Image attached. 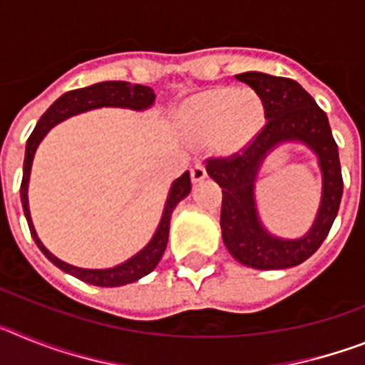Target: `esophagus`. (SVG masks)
Returning a JSON list of instances; mask_svg holds the SVG:
<instances>
[{"label": "esophagus", "instance_id": "1", "mask_svg": "<svg viewBox=\"0 0 365 365\" xmlns=\"http://www.w3.org/2000/svg\"><path fill=\"white\" fill-rule=\"evenodd\" d=\"M190 175H192V182L193 185H197V182H201L202 179L206 177V170H205V164L202 163H195L192 166V170H190Z\"/></svg>", "mask_w": 365, "mask_h": 365}]
</instances>
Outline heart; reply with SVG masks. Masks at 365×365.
I'll list each match as a JSON object with an SVG mask.
<instances>
[{"label": "heart", "instance_id": "obj_1", "mask_svg": "<svg viewBox=\"0 0 365 365\" xmlns=\"http://www.w3.org/2000/svg\"><path fill=\"white\" fill-rule=\"evenodd\" d=\"M265 108L250 89L217 87L195 95L180 111V130L192 143H206L221 153H235L263 128Z\"/></svg>", "mask_w": 365, "mask_h": 365}]
</instances>
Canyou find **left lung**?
<instances>
[{"label": "left lung", "mask_w": 365, "mask_h": 365, "mask_svg": "<svg viewBox=\"0 0 365 365\" xmlns=\"http://www.w3.org/2000/svg\"><path fill=\"white\" fill-rule=\"evenodd\" d=\"M250 86L265 108V125L237 153L210 157L206 172L222 188L221 232L225 247L235 259L259 270L291 269L320 248L338 214L344 192L338 146L324 109L298 82L265 73L235 74ZM298 140L319 157L322 170V202L312 230L299 240L269 235L255 210L253 185L257 170L278 143Z\"/></svg>", "instance_id": "obj_1"}]
</instances>
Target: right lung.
I'll use <instances>...</instances> for the list:
<instances>
[{"instance_id":"1","label":"right lung","mask_w":365,"mask_h":365,"mask_svg":"<svg viewBox=\"0 0 365 365\" xmlns=\"http://www.w3.org/2000/svg\"><path fill=\"white\" fill-rule=\"evenodd\" d=\"M155 102V93L151 87L140 86V83H130V82H100L93 83L89 87H82V89H74V91L66 93L51 106L47 111L41 115L38 120L36 128L31 133L27 140V148H25V160H24V179H21V205H24L25 217L29 222V230H31L32 240L38 245L41 252L49 261H53L58 269H62L63 272L71 274L74 278L82 279L86 283H91L96 287H120L125 283H133L137 279L144 278L146 274H150L155 267L159 265L160 257H163L164 250H166L168 234H170V219H172L175 206L179 201L186 197L192 190V180H190V172H185L179 179L173 180L170 195L164 205L163 219H160L157 232L151 237L150 243L130 257L128 261L120 263V265L113 267V269H80V267H73L66 261L58 259L56 256L43 247V243L38 237L34 225H32L31 212H29V199H27V188H29V177H31V166L34 153H36L38 144L41 143V138L47 135V131L56 125L58 122L66 120V118L78 115V113L89 111V109L96 108H125V109H148Z\"/></svg>"}]
</instances>
